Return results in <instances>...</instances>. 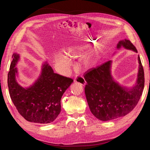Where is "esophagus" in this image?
<instances>
[{
  "label": "esophagus",
  "mask_w": 150,
  "mask_h": 150,
  "mask_svg": "<svg viewBox=\"0 0 150 150\" xmlns=\"http://www.w3.org/2000/svg\"><path fill=\"white\" fill-rule=\"evenodd\" d=\"M74 81L76 83H80L81 84H82V85H85L86 83L84 78H83V76H76V78H75V79H74Z\"/></svg>",
  "instance_id": "esophagus-1"
}]
</instances>
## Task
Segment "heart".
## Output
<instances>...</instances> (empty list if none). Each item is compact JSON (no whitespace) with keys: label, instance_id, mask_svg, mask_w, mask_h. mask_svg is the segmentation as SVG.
I'll use <instances>...</instances> for the list:
<instances>
[{"label":"heart","instance_id":"1","mask_svg":"<svg viewBox=\"0 0 150 150\" xmlns=\"http://www.w3.org/2000/svg\"><path fill=\"white\" fill-rule=\"evenodd\" d=\"M86 47H71L67 49V54L71 57H81L86 52ZM97 54L95 52H91L86 54L81 59V64L85 68L91 67L96 62ZM56 61L61 66L67 69L71 64V61L65 54H59L56 58Z\"/></svg>","mask_w":150,"mask_h":150}]
</instances>
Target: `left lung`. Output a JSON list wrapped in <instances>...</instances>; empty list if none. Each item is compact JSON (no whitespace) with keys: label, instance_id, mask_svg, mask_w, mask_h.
Wrapping results in <instances>:
<instances>
[{"label":"left lung","instance_id":"left-lung-1","mask_svg":"<svg viewBox=\"0 0 150 150\" xmlns=\"http://www.w3.org/2000/svg\"><path fill=\"white\" fill-rule=\"evenodd\" d=\"M121 46L138 52L129 40L120 41L117 47ZM138 60L139 66L137 84L129 90L112 79L110 71L111 61L85 72L84 78L87 82L85 95L90 111L96 118L101 121L118 118L128 114L137 105L144 85V70L139 56Z\"/></svg>","mask_w":150,"mask_h":150}]
</instances>
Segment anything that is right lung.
<instances>
[{
    "mask_svg": "<svg viewBox=\"0 0 150 150\" xmlns=\"http://www.w3.org/2000/svg\"><path fill=\"white\" fill-rule=\"evenodd\" d=\"M19 56L14 53L8 73V88L12 101L19 114L29 122L50 123L56 120L61 110L62 94L73 79L54 73L47 64L43 66L42 73L29 88L17 83L15 67Z\"/></svg>",
    "mask_w": 150,
    "mask_h": 150,
    "instance_id": "right-lung-1",
    "label": "right lung"
}]
</instances>
